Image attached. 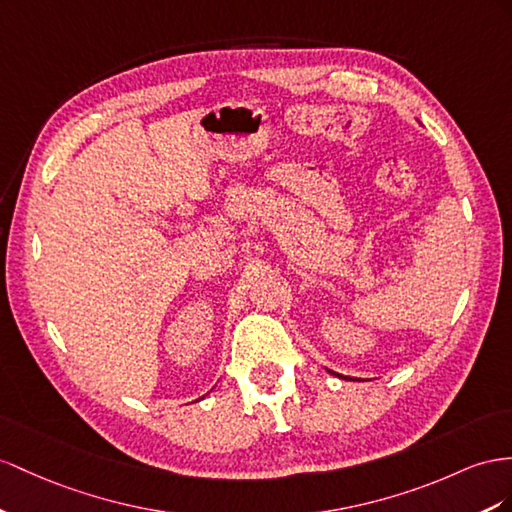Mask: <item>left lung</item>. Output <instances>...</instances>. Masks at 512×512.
<instances>
[{
	"mask_svg": "<svg viewBox=\"0 0 512 512\" xmlns=\"http://www.w3.org/2000/svg\"><path fill=\"white\" fill-rule=\"evenodd\" d=\"M337 376H339V374H337Z\"/></svg>",
	"mask_w": 512,
	"mask_h": 512,
	"instance_id": "1",
	"label": "left lung"
}]
</instances>
